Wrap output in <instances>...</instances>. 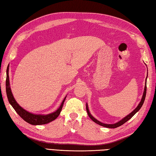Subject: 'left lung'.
Listing matches in <instances>:
<instances>
[{"instance_id": "8db88e82", "label": "left lung", "mask_w": 156, "mask_h": 156, "mask_svg": "<svg viewBox=\"0 0 156 156\" xmlns=\"http://www.w3.org/2000/svg\"><path fill=\"white\" fill-rule=\"evenodd\" d=\"M147 80V79H146ZM146 93H147V83L145 84V87H144V93H143V95H142V99H141V101L140 102L139 105H138V107H137L135 109H134L133 112H132L131 113H129V115H127L126 116V117H125L123 118V119H122L121 120H120L119 122H116L115 124H111V125H109V124H105V123H102V122H100V121L97 120L96 118H94L93 116H92L91 115L90 112H89V108H88V105H87V103L86 105V109H87V113H88V115L89 117L91 118V119L94 121V122H96V124H98V125H99L100 126H105V127H107V128H116V127H118V126H120L121 125H122L124 123H125L126 122H127V121L129 120H130L131 118L133 117V116L136 114V113L138 112V111L140 109V108L142 107V105H143L144 102V100H145V97H146Z\"/></svg>"}]
</instances>
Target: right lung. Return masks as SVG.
Here are the masks:
<instances>
[{"label":"right lung","mask_w":156,"mask_h":156,"mask_svg":"<svg viewBox=\"0 0 156 156\" xmlns=\"http://www.w3.org/2000/svg\"><path fill=\"white\" fill-rule=\"evenodd\" d=\"M6 93L7 96V98H8L9 102L10 105H12V107L14 108V110L16 112V113L19 115L21 118L26 122L31 124L33 125H44V124H47L51 121L54 120L59 115L61 112L62 108L64 104V102L66 99V96L64 100H62L61 105H60V107L58 109L56 112H53L47 115H41V114H34V113H30L29 112L23 109L17 103L16 101L13 94L12 93L11 88H10L9 84V65L7 69V78H6Z\"/></svg>","instance_id":"obj_1"}]
</instances>
